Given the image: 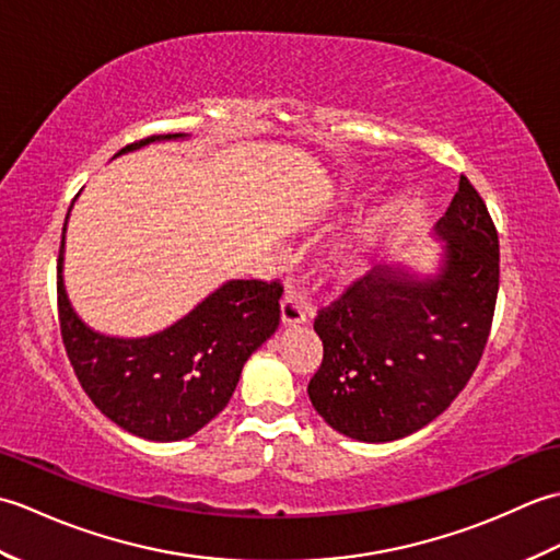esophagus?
<instances>
[{"label": "esophagus", "mask_w": 560, "mask_h": 560, "mask_svg": "<svg viewBox=\"0 0 560 560\" xmlns=\"http://www.w3.org/2000/svg\"><path fill=\"white\" fill-rule=\"evenodd\" d=\"M307 323V311L305 305L293 299V295H287V299L281 301V325L283 327H299Z\"/></svg>", "instance_id": "obj_1"}]
</instances>
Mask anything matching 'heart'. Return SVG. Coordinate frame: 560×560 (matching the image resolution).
Segmentation results:
<instances>
[{"label": "heart", "mask_w": 560, "mask_h": 560, "mask_svg": "<svg viewBox=\"0 0 560 560\" xmlns=\"http://www.w3.org/2000/svg\"><path fill=\"white\" fill-rule=\"evenodd\" d=\"M389 217L377 213L371 221H365L347 241L337 243L323 259V271L329 281L335 283H351L371 269V259L377 245L383 243L387 233Z\"/></svg>", "instance_id": "heart-1"}]
</instances>
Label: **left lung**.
Segmentation results:
<instances>
[{"mask_svg": "<svg viewBox=\"0 0 560 560\" xmlns=\"http://www.w3.org/2000/svg\"><path fill=\"white\" fill-rule=\"evenodd\" d=\"M433 241L443 247L431 269H373L315 319L325 353L307 395L341 435L389 443L421 431L477 371L498 295V233L467 177Z\"/></svg>", "mask_w": 560, "mask_h": 560, "instance_id": "8db88e82", "label": "left lung"}]
</instances>
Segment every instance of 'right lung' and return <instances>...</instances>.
Returning <instances> with one entry per match:
<instances>
[{
	"mask_svg": "<svg viewBox=\"0 0 560 560\" xmlns=\"http://www.w3.org/2000/svg\"><path fill=\"white\" fill-rule=\"evenodd\" d=\"M189 135L151 137L117 156ZM67 211V221H69ZM57 261L62 341L91 401L127 433L156 443L195 435L233 397L245 361L279 327L277 281L229 279L192 311L147 337H115L89 327L65 289V241Z\"/></svg>",
	"mask_w": 560,
	"mask_h": 560,
	"instance_id": "add662e5",
	"label": "right lung"
}]
</instances>
